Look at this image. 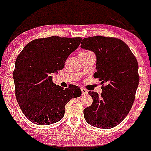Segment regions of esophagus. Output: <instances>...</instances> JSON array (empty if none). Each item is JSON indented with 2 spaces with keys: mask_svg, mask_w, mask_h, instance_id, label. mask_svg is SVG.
<instances>
[{
  "mask_svg": "<svg viewBox=\"0 0 151 151\" xmlns=\"http://www.w3.org/2000/svg\"><path fill=\"white\" fill-rule=\"evenodd\" d=\"M81 93H82V95L88 94V91L86 89H84V88L81 87Z\"/></svg>",
  "mask_w": 151,
  "mask_h": 151,
  "instance_id": "obj_1",
  "label": "esophagus"
}]
</instances>
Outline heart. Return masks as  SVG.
Returning <instances> with one entry per match:
<instances>
[{
    "label": "heart",
    "mask_w": 151,
    "mask_h": 151,
    "mask_svg": "<svg viewBox=\"0 0 151 151\" xmlns=\"http://www.w3.org/2000/svg\"><path fill=\"white\" fill-rule=\"evenodd\" d=\"M87 52H82V53H87Z\"/></svg>",
    "instance_id": "1"
}]
</instances>
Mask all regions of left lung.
I'll use <instances>...</instances> for the list:
<instances>
[{
	"label": "left lung",
	"mask_w": 151,
	"mask_h": 151,
	"mask_svg": "<svg viewBox=\"0 0 151 151\" xmlns=\"http://www.w3.org/2000/svg\"><path fill=\"white\" fill-rule=\"evenodd\" d=\"M83 49L96 56L97 70L93 77L101 81L102 93L89 91L92 104L84 110L91 126L111 129L124 120L132 107L139 83L138 64L124 41L115 37L93 36L83 39Z\"/></svg>",
	"instance_id": "1"
}]
</instances>
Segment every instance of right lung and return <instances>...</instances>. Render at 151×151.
<instances>
[{
  "label": "right lung",
  "mask_w": 151,
  "mask_h": 151,
  "mask_svg": "<svg viewBox=\"0 0 151 151\" xmlns=\"http://www.w3.org/2000/svg\"><path fill=\"white\" fill-rule=\"evenodd\" d=\"M81 37L52 36L34 40L18 55L13 71L15 97L22 113L33 124L44 126L64 117L65 105L81 96L79 86L64 89L52 82V74L62 70Z\"/></svg>",
  "instance_id": "right-lung-1"
}]
</instances>
